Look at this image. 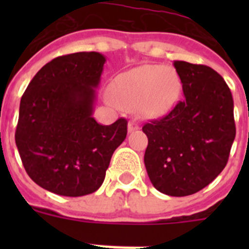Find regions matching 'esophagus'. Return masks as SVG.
I'll return each mask as SVG.
<instances>
[{
    "label": "esophagus",
    "mask_w": 249,
    "mask_h": 249,
    "mask_svg": "<svg viewBox=\"0 0 249 249\" xmlns=\"http://www.w3.org/2000/svg\"><path fill=\"white\" fill-rule=\"evenodd\" d=\"M137 129H140V126H138V123L135 122V121H131V122L128 123V132H129V133H131V132L137 131Z\"/></svg>",
    "instance_id": "obj_1"
}]
</instances>
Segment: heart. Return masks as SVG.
I'll return each mask as SVG.
<instances>
[{"label":"heart","mask_w":249,"mask_h":249,"mask_svg":"<svg viewBox=\"0 0 249 249\" xmlns=\"http://www.w3.org/2000/svg\"><path fill=\"white\" fill-rule=\"evenodd\" d=\"M179 89V77L173 68L143 65L118 74L111 85V94L123 108L157 118L172 109Z\"/></svg>","instance_id":"obj_1"}]
</instances>
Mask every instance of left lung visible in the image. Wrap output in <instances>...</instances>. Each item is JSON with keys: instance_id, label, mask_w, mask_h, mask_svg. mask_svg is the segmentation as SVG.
Here are the masks:
<instances>
[{"instance_id": "8db88e82", "label": "left lung", "mask_w": 249, "mask_h": 249, "mask_svg": "<svg viewBox=\"0 0 249 249\" xmlns=\"http://www.w3.org/2000/svg\"><path fill=\"white\" fill-rule=\"evenodd\" d=\"M184 100L162 120L146 123L144 166L156 190L173 197L198 192L227 164L236 137L227 83L208 66L173 62Z\"/></svg>"}]
</instances>
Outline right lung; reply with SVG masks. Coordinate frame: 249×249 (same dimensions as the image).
<instances>
[{
  "label": "right lung",
  "mask_w": 249,
  "mask_h": 249,
  "mask_svg": "<svg viewBox=\"0 0 249 249\" xmlns=\"http://www.w3.org/2000/svg\"><path fill=\"white\" fill-rule=\"evenodd\" d=\"M106 57L77 52L57 57L32 78L19 103L16 146L26 172L52 193L81 197L102 186L127 121L94 120L96 89Z\"/></svg>",
  "instance_id": "obj_1"
}]
</instances>
